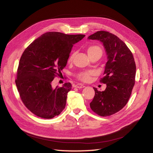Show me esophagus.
Returning a JSON list of instances; mask_svg holds the SVG:
<instances>
[{
  "instance_id": "obj_1",
  "label": "esophagus",
  "mask_w": 153,
  "mask_h": 153,
  "mask_svg": "<svg viewBox=\"0 0 153 153\" xmlns=\"http://www.w3.org/2000/svg\"><path fill=\"white\" fill-rule=\"evenodd\" d=\"M75 87L78 88H84L85 86H84L83 84L78 83V84H76V85H75Z\"/></svg>"
}]
</instances>
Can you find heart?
I'll return each instance as SVG.
<instances>
[{
	"label": "heart",
	"instance_id": "heart-1",
	"mask_svg": "<svg viewBox=\"0 0 153 153\" xmlns=\"http://www.w3.org/2000/svg\"><path fill=\"white\" fill-rule=\"evenodd\" d=\"M87 52L89 57L92 56V55H94L96 53H102V50L100 48L99 46L97 45H90L88 48H87ZM74 57V54L72 53L70 54L68 59V62H70ZM94 75V72L92 71H88V72H80L77 75V78L79 81H81L83 82H87L88 81L91 79V76Z\"/></svg>",
	"mask_w": 153,
	"mask_h": 153
}]
</instances>
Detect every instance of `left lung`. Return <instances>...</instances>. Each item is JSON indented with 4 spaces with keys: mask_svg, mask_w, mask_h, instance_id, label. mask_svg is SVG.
<instances>
[{
    "mask_svg": "<svg viewBox=\"0 0 153 153\" xmlns=\"http://www.w3.org/2000/svg\"><path fill=\"white\" fill-rule=\"evenodd\" d=\"M88 38L103 42L108 59L100 81L107 87L101 92L94 88L95 95L90 107L97 115L108 116L122 109L130 98L135 84V61L125 43L114 34L98 31Z\"/></svg>",
    "mask_w": 153,
    "mask_h": 153,
    "instance_id": "8db88e82",
    "label": "left lung"
}]
</instances>
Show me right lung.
Masks as SVG:
<instances>
[{
  "mask_svg": "<svg viewBox=\"0 0 153 153\" xmlns=\"http://www.w3.org/2000/svg\"><path fill=\"white\" fill-rule=\"evenodd\" d=\"M85 36L50 32L27 47L19 61L15 79L21 100L33 114L45 119L59 115L66 106L70 83L52 88L67 63L73 45Z\"/></svg>",
  "mask_w": 153,
  "mask_h": 153,
  "instance_id": "1",
  "label": "right lung"
}]
</instances>
